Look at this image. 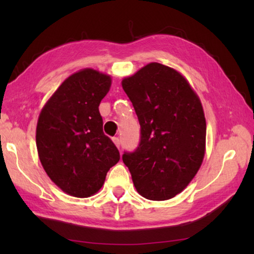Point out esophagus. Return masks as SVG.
Returning a JSON list of instances; mask_svg holds the SVG:
<instances>
[{"label": "esophagus", "mask_w": 254, "mask_h": 254, "mask_svg": "<svg viewBox=\"0 0 254 254\" xmlns=\"http://www.w3.org/2000/svg\"><path fill=\"white\" fill-rule=\"evenodd\" d=\"M112 140H113V142H114V144H115V145H117V147H118V148H120V144H121V141H120V139H119V137H113V139H112Z\"/></svg>", "instance_id": "1"}]
</instances>
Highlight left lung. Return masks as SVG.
<instances>
[{
  "mask_svg": "<svg viewBox=\"0 0 254 254\" xmlns=\"http://www.w3.org/2000/svg\"><path fill=\"white\" fill-rule=\"evenodd\" d=\"M141 127L140 144L123 162L136 191L167 200L195 177L206 151L203 105L189 81L174 68L150 63L122 79Z\"/></svg>",
  "mask_w": 254,
  "mask_h": 254,
  "instance_id": "obj_1",
  "label": "left lung"
}]
</instances>
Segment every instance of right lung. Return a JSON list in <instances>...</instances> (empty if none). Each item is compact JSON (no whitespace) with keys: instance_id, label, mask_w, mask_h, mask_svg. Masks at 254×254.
Returning <instances> with one entry per match:
<instances>
[{"instance_id":"obj_1","label":"right lung","mask_w":254,"mask_h":254,"mask_svg":"<svg viewBox=\"0 0 254 254\" xmlns=\"http://www.w3.org/2000/svg\"><path fill=\"white\" fill-rule=\"evenodd\" d=\"M112 77L93 68L74 72L42 107L38 118V156L48 177L66 194L95 195L107 171L120 160L119 150L103 133L100 103Z\"/></svg>"}]
</instances>
